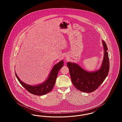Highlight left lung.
I'll return each mask as SVG.
<instances>
[{"instance_id":"obj_1","label":"left lung","mask_w":122,"mask_h":122,"mask_svg":"<svg viewBox=\"0 0 122 122\" xmlns=\"http://www.w3.org/2000/svg\"><path fill=\"white\" fill-rule=\"evenodd\" d=\"M104 49V59L100 69L95 72H89L82 69L79 65L67 63L71 81L77 89L82 92L90 93L96 90L104 81L109 70V60L107 47L102 41Z\"/></svg>"}]
</instances>
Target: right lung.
<instances>
[{"label":"right lung","mask_w":122,"mask_h":122,"mask_svg":"<svg viewBox=\"0 0 122 122\" xmlns=\"http://www.w3.org/2000/svg\"><path fill=\"white\" fill-rule=\"evenodd\" d=\"M63 66L64 61L63 60L55 64L53 67L47 80L41 85L36 86H31L24 83L20 80L16 73L15 74L18 81H19L22 86L30 93L37 96H42L46 94L52 90V88L56 83L58 71Z\"/></svg>","instance_id":"obj_1"}]
</instances>
